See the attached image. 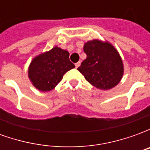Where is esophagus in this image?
I'll list each match as a JSON object with an SVG mask.
<instances>
[{"label":"esophagus","instance_id":"obj_1","mask_svg":"<svg viewBox=\"0 0 150 150\" xmlns=\"http://www.w3.org/2000/svg\"><path fill=\"white\" fill-rule=\"evenodd\" d=\"M75 67H76V68H78L79 67V66H80V62H76V63H75Z\"/></svg>","mask_w":150,"mask_h":150}]
</instances>
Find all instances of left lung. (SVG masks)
<instances>
[{"label":"left lung","mask_w":150,"mask_h":150,"mask_svg":"<svg viewBox=\"0 0 150 150\" xmlns=\"http://www.w3.org/2000/svg\"><path fill=\"white\" fill-rule=\"evenodd\" d=\"M87 54L78 71L91 85L101 90H108L119 83L124 67L122 60L110 43L92 40L86 43Z\"/></svg>","instance_id":"obj_1"}]
</instances>
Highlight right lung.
<instances>
[{"label": "right lung", "instance_id": "add662e5", "mask_svg": "<svg viewBox=\"0 0 150 150\" xmlns=\"http://www.w3.org/2000/svg\"><path fill=\"white\" fill-rule=\"evenodd\" d=\"M74 67L69 59V53L55 46L33 59L29 68V78L38 90L48 91L55 88L66 72Z\"/></svg>", "mask_w": 150, "mask_h": 150}]
</instances>
